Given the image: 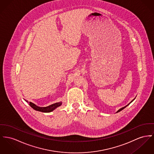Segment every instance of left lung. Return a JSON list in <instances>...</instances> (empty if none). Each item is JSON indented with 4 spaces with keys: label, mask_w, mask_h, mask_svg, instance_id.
Here are the masks:
<instances>
[{
    "label": "left lung",
    "mask_w": 154,
    "mask_h": 154,
    "mask_svg": "<svg viewBox=\"0 0 154 154\" xmlns=\"http://www.w3.org/2000/svg\"><path fill=\"white\" fill-rule=\"evenodd\" d=\"M133 100H132V101H131V103L132 102H133ZM129 104H130V103H129ZM129 104H127V106H124V107H122V108H121V109H119V110H118V111H117V112H116V113H118V112H120V111H122V110H123V109H124V108H125V107H127V106H128V105H129Z\"/></svg>",
    "instance_id": "1"
}]
</instances>
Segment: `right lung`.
<instances>
[{
	"instance_id": "right-lung-1",
	"label": "right lung",
	"mask_w": 154,
	"mask_h": 154,
	"mask_svg": "<svg viewBox=\"0 0 154 154\" xmlns=\"http://www.w3.org/2000/svg\"><path fill=\"white\" fill-rule=\"evenodd\" d=\"M25 101L26 102L29 103V105L31 106V107L34 109L35 110H37V111H38V112H44V113H50V112H51L53 110H54L55 109H57V107H58L59 106H61L62 105V102H60L55 103H54L52 104H51L48 106H47V107H40V106H37L36 104H35L34 103L32 102H29L27 100H26Z\"/></svg>"
}]
</instances>
